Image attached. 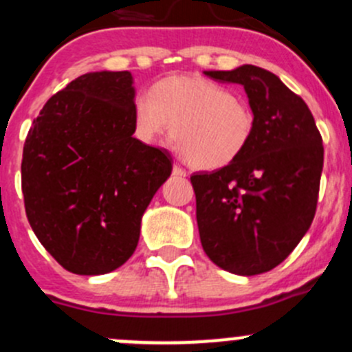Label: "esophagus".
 <instances>
[{
	"instance_id": "34e87169",
	"label": "esophagus",
	"mask_w": 352,
	"mask_h": 352,
	"mask_svg": "<svg viewBox=\"0 0 352 352\" xmlns=\"http://www.w3.org/2000/svg\"><path fill=\"white\" fill-rule=\"evenodd\" d=\"M173 175L179 176V177H184V176H186V171H184V169L181 168L179 164H175V168H173Z\"/></svg>"
}]
</instances>
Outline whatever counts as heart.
I'll use <instances>...</instances> for the list:
<instances>
[{
  "label": "heart",
  "instance_id": "1",
  "mask_svg": "<svg viewBox=\"0 0 352 352\" xmlns=\"http://www.w3.org/2000/svg\"><path fill=\"white\" fill-rule=\"evenodd\" d=\"M133 133L144 144L173 138L190 166L221 169L238 161L252 142L256 118L252 106L228 87L195 75L166 76L131 106Z\"/></svg>",
  "mask_w": 352,
  "mask_h": 352
}]
</instances>
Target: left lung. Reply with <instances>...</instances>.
Here are the masks:
<instances>
[{
    "label": "left lung",
    "mask_w": 352,
    "mask_h": 352,
    "mask_svg": "<svg viewBox=\"0 0 352 352\" xmlns=\"http://www.w3.org/2000/svg\"><path fill=\"white\" fill-rule=\"evenodd\" d=\"M205 75L241 83L256 126L238 161L190 177L201 246L231 274L269 272L289 256L315 217L322 135L305 100L272 72L243 65Z\"/></svg>",
    "instance_id": "1"
}]
</instances>
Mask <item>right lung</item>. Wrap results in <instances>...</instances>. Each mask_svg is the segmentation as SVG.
Returning <instances> with one entry per match:
<instances>
[{"label": "right lung", "instance_id": "obj_1", "mask_svg": "<svg viewBox=\"0 0 352 352\" xmlns=\"http://www.w3.org/2000/svg\"><path fill=\"white\" fill-rule=\"evenodd\" d=\"M133 97L130 72L85 73L44 104L25 138L27 219L72 274L123 265L138 245L145 208L171 176V154L133 137Z\"/></svg>", "mask_w": 352, "mask_h": 352}]
</instances>
